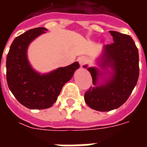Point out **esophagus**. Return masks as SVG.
I'll list each match as a JSON object with an SVG mask.
<instances>
[{
    "mask_svg": "<svg viewBox=\"0 0 147 147\" xmlns=\"http://www.w3.org/2000/svg\"><path fill=\"white\" fill-rule=\"evenodd\" d=\"M78 61H79L80 65L83 66V65H84L87 62V58L85 56H83V57H80L78 58Z\"/></svg>",
    "mask_w": 147,
    "mask_h": 147,
    "instance_id": "34e87169",
    "label": "esophagus"
}]
</instances>
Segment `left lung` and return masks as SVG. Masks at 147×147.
Returning a JSON list of instances; mask_svg holds the SVG:
<instances>
[{"label":"left lung","instance_id":"1","mask_svg":"<svg viewBox=\"0 0 147 147\" xmlns=\"http://www.w3.org/2000/svg\"><path fill=\"white\" fill-rule=\"evenodd\" d=\"M113 43L105 45L97 67L87 68L94 86L84 95L90 108L101 112L119 108L129 98L139 75V51L131 37L110 30ZM103 71L102 72V71Z\"/></svg>","mask_w":147,"mask_h":147}]
</instances>
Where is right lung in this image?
Wrapping results in <instances>:
<instances>
[{
    "label": "right lung",
    "mask_w": 147,
    "mask_h": 147,
    "mask_svg": "<svg viewBox=\"0 0 147 147\" xmlns=\"http://www.w3.org/2000/svg\"><path fill=\"white\" fill-rule=\"evenodd\" d=\"M45 27L31 29L16 37L11 43L6 61V78L8 88L22 105L30 109L51 107L61 89L80 67L78 62L41 74L34 69L27 58L30 42L45 33Z\"/></svg>",
    "instance_id": "obj_1"
}]
</instances>
